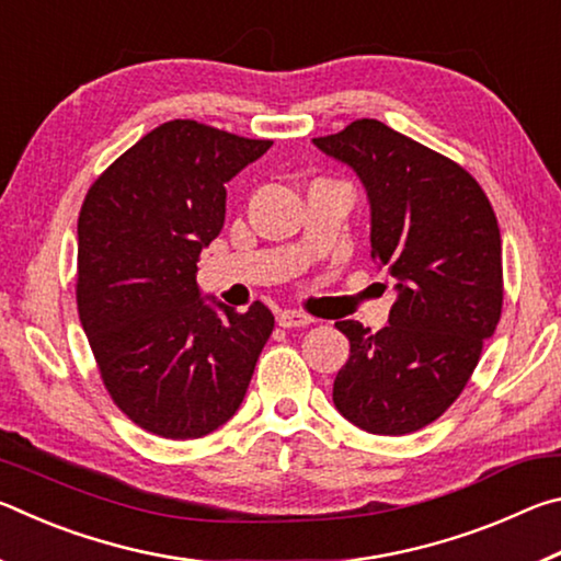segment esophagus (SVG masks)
<instances>
[{
  "mask_svg": "<svg viewBox=\"0 0 561 561\" xmlns=\"http://www.w3.org/2000/svg\"><path fill=\"white\" fill-rule=\"evenodd\" d=\"M311 317L301 314V311H294V309H284L277 314V324L284 329H297V327H309L311 324Z\"/></svg>",
  "mask_w": 561,
  "mask_h": 561,
  "instance_id": "obj_1",
  "label": "esophagus"
}]
</instances>
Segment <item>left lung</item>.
Here are the masks:
<instances>
[{"mask_svg": "<svg viewBox=\"0 0 561 561\" xmlns=\"http://www.w3.org/2000/svg\"><path fill=\"white\" fill-rule=\"evenodd\" d=\"M354 170L371 207V260L393 282L388 327L336 321L351 354L334 405L376 435L445 413L478 366L502 311V240L482 187L453 160L386 123L360 118L311 140Z\"/></svg>", "mask_w": 561, "mask_h": 561, "instance_id": "left-lung-1", "label": "left lung"}]
</instances>
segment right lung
<instances>
[{
    "instance_id": "add662e5",
    "label": "right lung",
    "mask_w": 561,
    "mask_h": 561,
    "mask_svg": "<svg viewBox=\"0 0 561 561\" xmlns=\"http://www.w3.org/2000/svg\"><path fill=\"white\" fill-rule=\"evenodd\" d=\"M272 148L168 121L91 185L79 215V301L101 378L148 433L193 440L242 405L274 317L205 297L197 257L225 225V185Z\"/></svg>"
}]
</instances>
